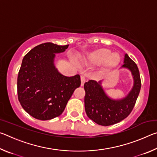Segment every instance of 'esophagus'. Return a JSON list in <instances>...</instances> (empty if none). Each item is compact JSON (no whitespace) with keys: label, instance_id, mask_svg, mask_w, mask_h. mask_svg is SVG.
<instances>
[{"label":"esophagus","instance_id":"1","mask_svg":"<svg viewBox=\"0 0 157 157\" xmlns=\"http://www.w3.org/2000/svg\"><path fill=\"white\" fill-rule=\"evenodd\" d=\"M85 82H86V79H85V78L84 76H81V86H83L84 84L85 83Z\"/></svg>","mask_w":157,"mask_h":157}]
</instances>
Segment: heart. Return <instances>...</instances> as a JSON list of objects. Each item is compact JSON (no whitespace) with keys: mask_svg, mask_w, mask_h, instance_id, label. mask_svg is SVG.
<instances>
[{"mask_svg":"<svg viewBox=\"0 0 157 157\" xmlns=\"http://www.w3.org/2000/svg\"><path fill=\"white\" fill-rule=\"evenodd\" d=\"M120 60L121 57L118 52H112L108 48H100L89 55L86 62L94 66L103 64L105 68H110L118 64Z\"/></svg>","mask_w":157,"mask_h":157,"instance_id":"obj_1","label":"heart"}]
</instances>
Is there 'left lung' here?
<instances>
[{
	"instance_id": "left-lung-1",
	"label": "left lung",
	"mask_w": 157,
	"mask_h": 157,
	"mask_svg": "<svg viewBox=\"0 0 157 157\" xmlns=\"http://www.w3.org/2000/svg\"><path fill=\"white\" fill-rule=\"evenodd\" d=\"M121 68L131 71L134 79L132 90L122 99L109 97L102 88V80H89L84 85L85 111L91 120L100 125H111L124 120L132 112L139 96L141 82L137 65L125 54L124 64Z\"/></svg>"
}]
</instances>
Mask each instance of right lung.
Segmentation results:
<instances>
[{"label": "right lung", "mask_w": 157, "mask_h": 157, "mask_svg": "<svg viewBox=\"0 0 157 157\" xmlns=\"http://www.w3.org/2000/svg\"><path fill=\"white\" fill-rule=\"evenodd\" d=\"M68 47L41 44L23 57L17 79L18 98L23 109L34 118L47 121L60 116L80 86L79 75L66 77L55 68V54Z\"/></svg>", "instance_id": "add662e5"}]
</instances>
